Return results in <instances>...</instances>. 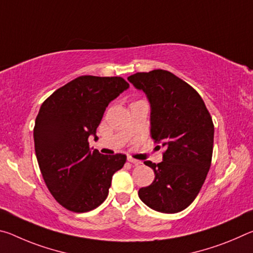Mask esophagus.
I'll return each instance as SVG.
<instances>
[{
    "label": "esophagus",
    "mask_w": 253,
    "mask_h": 253,
    "mask_svg": "<svg viewBox=\"0 0 253 253\" xmlns=\"http://www.w3.org/2000/svg\"><path fill=\"white\" fill-rule=\"evenodd\" d=\"M127 160H128V162L131 163V164H134V165H140V164H142V162L138 161V160H135V158H132V157H128Z\"/></svg>",
    "instance_id": "obj_1"
}]
</instances>
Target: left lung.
I'll use <instances>...</instances> for the list:
<instances>
[{
	"instance_id": "1",
	"label": "left lung",
	"mask_w": 253,
	"mask_h": 253,
	"mask_svg": "<svg viewBox=\"0 0 253 253\" xmlns=\"http://www.w3.org/2000/svg\"><path fill=\"white\" fill-rule=\"evenodd\" d=\"M128 81L147 96L152 138L165 147L163 162H144L155 179L139 188V199L157 212H181L198 196L211 166V115L198 91L172 72H137Z\"/></svg>"
}]
</instances>
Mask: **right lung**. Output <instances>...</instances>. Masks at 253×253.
Returning <instances> with one entry per match:
<instances>
[{"mask_svg":"<svg viewBox=\"0 0 253 253\" xmlns=\"http://www.w3.org/2000/svg\"><path fill=\"white\" fill-rule=\"evenodd\" d=\"M129 87L122 77L81 76L43 101L33 129L34 148L50 193L69 211H91L108 196L126 155L89 148L111 100Z\"/></svg>","mask_w":253,"mask_h":253,"instance_id":"obj_1","label":"right lung"}]
</instances>
